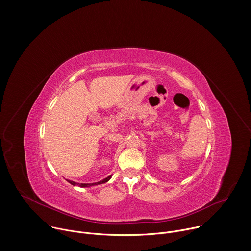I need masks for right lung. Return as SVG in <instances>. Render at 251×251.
<instances>
[{
	"label": "right lung",
	"instance_id": "add662e5",
	"mask_svg": "<svg viewBox=\"0 0 251 251\" xmlns=\"http://www.w3.org/2000/svg\"><path fill=\"white\" fill-rule=\"evenodd\" d=\"M111 178V176H109L108 177H106L105 179H103V180H101V181H100V182H96V183H88V184H86V183H76V182H75V181H71V180H67L69 183H71L72 185H74V186H75V185H78V186H80V187H89V186H94V185H98V184H102V183H105V182H107L109 179Z\"/></svg>",
	"mask_w": 251,
	"mask_h": 251
}]
</instances>
